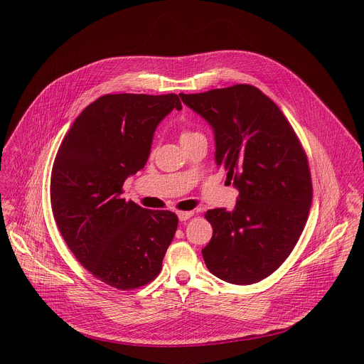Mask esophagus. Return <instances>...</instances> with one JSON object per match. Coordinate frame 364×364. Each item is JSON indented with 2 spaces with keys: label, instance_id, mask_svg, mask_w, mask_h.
Segmentation results:
<instances>
[{
  "label": "esophagus",
  "instance_id": "esophagus-1",
  "mask_svg": "<svg viewBox=\"0 0 364 364\" xmlns=\"http://www.w3.org/2000/svg\"><path fill=\"white\" fill-rule=\"evenodd\" d=\"M193 215H194V212H178V219H180L181 222H186V220H188Z\"/></svg>",
  "mask_w": 364,
  "mask_h": 364
}]
</instances>
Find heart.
<instances>
[{
    "label": "heart",
    "mask_w": 364,
    "mask_h": 364,
    "mask_svg": "<svg viewBox=\"0 0 364 364\" xmlns=\"http://www.w3.org/2000/svg\"><path fill=\"white\" fill-rule=\"evenodd\" d=\"M197 135H201V134L198 131H194V129H190V128H183L181 132H180V139H181V142H184V141L191 139Z\"/></svg>",
    "instance_id": "1"
}]
</instances>
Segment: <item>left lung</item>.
<instances>
[{
    "label": "left lung",
    "instance_id": "8db88e82",
    "mask_svg": "<svg viewBox=\"0 0 364 364\" xmlns=\"http://www.w3.org/2000/svg\"><path fill=\"white\" fill-rule=\"evenodd\" d=\"M181 100L215 131L216 164L239 190L235 209L207 210L213 236L201 250L218 278L249 285L275 272L296 245L313 201L306 154L265 93L233 85Z\"/></svg>",
    "mask_w": 364,
    "mask_h": 364
}]
</instances>
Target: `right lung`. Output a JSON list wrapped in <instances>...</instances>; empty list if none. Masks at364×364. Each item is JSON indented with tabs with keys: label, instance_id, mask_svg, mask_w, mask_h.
Listing matches in <instances>:
<instances>
[{
	"label": "right lung",
	"instance_id": "right-lung-1",
	"mask_svg": "<svg viewBox=\"0 0 364 364\" xmlns=\"http://www.w3.org/2000/svg\"><path fill=\"white\" fill-rule=\"evenodd\" d=\"M178 95H103L76 118L51 168V210L66 245L99 281L128 291L159 277L178 218L121 197Z\"/></svg>",
	"mask_w": 364,
	"mask_h": 364
}]
</instances>
